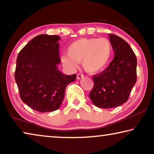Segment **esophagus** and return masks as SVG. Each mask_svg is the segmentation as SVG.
Here are the masks:
<instances>
[{
  "mask_svg": "<svg viewBox=\"0 0 154 154\" xmlns=\"http://www.w3.org/2000/svg\"><path fill=\"white\" fill-rule=\"evenodd\" d=\"M83 77H84V76H83V75L81 74V73H79V74L77 75V79H82V78H83Z\"/></svg>",
  "mask_w": 154,
  "mask_h": 154,
  "instance_id": "34e87169",
  "label": "esophagus"
}]
</instances>
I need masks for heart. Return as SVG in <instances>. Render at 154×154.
Wrapping results in <instances>:
<instances>
[{"instance_id":"obj_1","label":"heart","mask_w":154,"mask_h":154,"mask_svg":"<svg viewBox=\"0 0 154 154\" xmlns=\"http://www.w3.org/2000/svg\"><path fill=\"white\" fill-rule=\"evenodd\" d=\"M113 54V45L106 38H82L72 42L67 55L61 56L63 66L74 71L82 62L83 69L91 75L98 74L107 66Z\"/></svg>"}]
</instances>
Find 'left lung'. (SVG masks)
Listing matches in <instances>:
<instances>
[{
    "instance_id": "1",
    "label": "left lung",
    "mask_w": 154,
    "mask_h": 154,
    "mask_svg": "<svg viewBox=\"0 0 154 154\" xmlns=\"http://www.w3.org/2000/svg\"><path fill=\"white\" fill-rule=\"evenodd\" d=\"M115 51L114 58L106 69L93 76L94 87L90 98L99 108L111 109L120 106L128 99L137 82V60L126 41L109 34Z\"/></svg>"
}]
</instances>
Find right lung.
<instances>
[{"mask_svg":"<svg viewBox=\"0 0 154 154\" xmlns=\"http://www.w3.org/2000/svg\"><path fill=\"white\" fill-rule=\"evenodd\" d=\"M60 39L57 35H38L17 56L15 79L20 98L36 111L58 109L67 85L77 77L75 74L64 75L58 69Z\"/></svg>","mask_w":154,"mask_h":154,"instance_id":"1","label":"right lung"}]
</instances>
